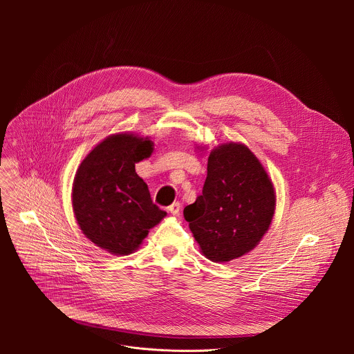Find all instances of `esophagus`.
Masks as SVG:
<instances>
[{"mask_svg": "<svg viewBox=\"0 0 354 354\" xmlns=\"http://www.w3.org/2000/svg\"><path fill=\"white\" fill-rule=\"evenodd\" d=\"M168 212H169L172 216H178L179 212H180V203H179V201H174V203L168 207Z\"/></svg>", "mask_w": 354, "mask_h": 354, "instance_id": "esophagus-1", "label": "esophagus"}]
</instances>
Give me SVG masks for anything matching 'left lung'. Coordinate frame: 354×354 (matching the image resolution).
<instances>
[{"instance_id":"left-lung-1","label":"left lung","mask_w":354,"mask_h":354,"mask_svg":"<svg viewBox=\"0 0 354 354\" xmlns=\"http://www.w3.org/2000/svg\"><path fill=\"white\" fill-rule=\"evenodd\" d=\"M274 207V187L263 165L246 145L231 141L210 153L203 193L183 216L201 254L223 263L261 242Z\"/></svg>"}]
</instances>
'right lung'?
<instances>
[{
    "mask_svg": "<svg viewBox=\"0 0 354 354\" xmlns=\"http://www.w3.org/2000/svg\"><path fill=\"white\" fill-rule=\"evenodd\" d=\"M148 137L119 133L84 158L73 183V210L82 234L96 246L124 257L141 245L167 213L153 203L136 164L153 154Z\"/></svg>",
    "mask_w": 354,
    "mask_h": 354,
    "instance_id": "add662e5",
    "label": "right lung"
}]
</instances>
